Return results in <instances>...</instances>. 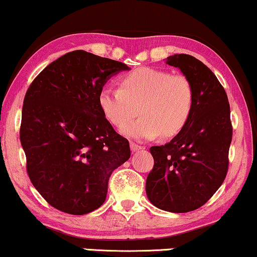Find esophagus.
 Returning a JSON list of instances; mask_svg holds the SVG:
<instances>
[{"instance_id":"34e87169","label":"esophagus","mask_w":257,"mask_h":257,"mask_svg":"<svg viewBox=\"0 0 257 257\" xmlns=\"http://www.w3.org/2000/svg\"><path fill=\"white\" fill-rule=\"evenodd\" d=\"M130 146H131V151H132V152H137V151L144 149V146L138 145V144H135V143H131V145H130Z\"/></svg>"}]
</instances>
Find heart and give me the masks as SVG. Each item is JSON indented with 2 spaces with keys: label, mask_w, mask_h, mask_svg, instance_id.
<instances>
[{
  "label": "heart",
  "mask_w": 257,
  "mask_h": 257,
  "mask_svg": "<svg viewBox=\"0 0 257 257\" xmlns=\"http://www.w3.org/2000/svg\"><path fill=\"white\" fill-rule=\"evenodd\" d=\"M98 104L104 117L123 127L138 111L142 117L122 128L130 138L150 140L174 137L188 124L195 104L194 86L185 75L139 68L119 79V89H103Z\"/></svg>",
  "instance_id": "b5f03b06"
}]
</instances>
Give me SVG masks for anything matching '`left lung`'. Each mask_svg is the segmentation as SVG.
I'll return each mask as SVG.
<instances>
[{
    "instance_id": "8db88e82",
    "label": "left lung",
    "mask_w": 257,
    "mask_h": 257,
    "mask_svg": "<svg viewBox=\"0 0 257 257\" xmlns=\"http://www.w3.org/2000/svg\"><path fill=\"white\" fill-rule=\"evenodd\" d=\"M195 91V104L186 127L164 146H152L154 166L146 180L147 198L158 208L187 213L212 198L228 172L233 137L230 107L223 86L212 70L191 55L167 57Z\"/></svg>"
}]
</instances>
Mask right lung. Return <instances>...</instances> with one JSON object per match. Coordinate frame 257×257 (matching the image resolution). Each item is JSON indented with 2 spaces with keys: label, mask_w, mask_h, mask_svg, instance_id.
<instances>
[{
  "label": "right lung",
  "mask_w": 257,
  "mask_h": 257,
  "mask_svg": "<svg viewBox=\"0 0 257 257\" xmlns=\"http://www.w3.org/2000/svg\"><path fill=\"white\" fill-rule=\"evenodd\" d=\"M130 68L84 50L42 70L23 101L20 138L27 172L45 201L72 215L99 208L112 172L131 157L128 140L101 113L98 96Z\"/></svg>",
  "instance_id": "1"
}]
</instances>
